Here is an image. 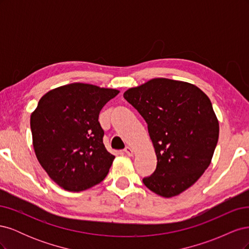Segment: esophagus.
I'll use <instances>...</instances> for the list:
<instances>
[{"label": "esophagus", "instance_id": "34e87169", "mask_svg": "<svg viewBox=\"0 0 249 249\" xmlns=\"http://www.w3.org/2000/svg\"><path fill=\"white\" fill-rule=\"evenodd\" d=\"M124 153H125L127 156H133L135 152H134V149H133L132 147L126 146V147L124 148Z\"/></svg>", "mask_w": 249, "mask_h": 249}]
</instances>
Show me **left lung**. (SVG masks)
<instances>
[{
  "label": "left lung",
  "mask_w": 249,
  "mask_h": 249,
  "mask_svg": "<svg viewBox=\"0 0 249 249\" xmlns=\"http://www.w3.org/2000/svg\"><path fill=\"white\" fill-rule=\"evenodd\" d=\"M124 97L145 119L157 168L143 178L150 191L173 197L210 166L219 123L208 95L188 82L156 78L129 88Z\"/></svg>",
  "instance_id": "left-lung-1"
}]
</instances>
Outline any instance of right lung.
Instances as JSON below:
<instances>
[{
    "label": "right lung",
    "mask_w": 249,
    "mask_h": 249,
    "mask_svg": "<svg viewBox=\"0 0 249 249\" xmlns=\"http://www.w3.org/2000/svg\"><path fill=\"white\" fill-rule=\"evenodd\" d=\"M119 90L71 83L50 90L30 118L37 160L64 190L89 189L108 175L114 160L103 143L102 108Z\"/></svg>",
    "instance_id": "add662e5"
}]
</instances>
